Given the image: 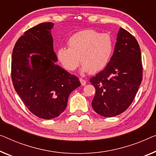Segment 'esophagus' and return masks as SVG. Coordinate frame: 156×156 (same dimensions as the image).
<instances>
[{"label": "esophagus", "instance_id": "1", "mask_svg": "<svg viewBox=\"0 0 156 156\" xmlns=\"http://www.w3.org/2000/svg\"><path fill=\"white\" fill-rule=\"evenodd\" d=\"M80 83H81V85H82L83 86H85L86 85V82H87V81H86L85 80H84V79H83V78H80Z\"/></svg>", "mask_w": 156, "mask_h": 156}]
</instances>
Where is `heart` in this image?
<instances>
[{
	"mask_svg": "<svg viewBox=\"0 0 156 156\" xmlns=\"http://www.w3.org/2000/svg\"><path fill=\"white\" fill-rule=\"evenodd\" d=\"M68 47L57 49V57L62 66L69 71L78 68L81 61L83 73L101 71L110 62L114 50L113 38L92 29L78 31L69 38Z\"/></svg>",
	"mask_w": 156,
	"mask_h": 156,
	"instance_id": "heart-1",
	"label": "heart"
}]
</instances>
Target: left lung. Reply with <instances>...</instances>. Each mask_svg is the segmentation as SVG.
<instances>
[{
  "label": "left lung",
  "instance_id": "1",
  "mask_svg": "<svg viewBox=\"0 0 156 156\" xmlns=\"http://www.w3.org/2000/svg\"><path fill=\"white\" fill-rule=\"evenodd\" d=\"M142 71L138 42L120 28L110 62L90 80L96 90L92 101L95 112L104 117L124 112L136 96L142 80Z\"/></svg>",
  "mask_w": 156,
  "mask_h": 156
}]
</instances>
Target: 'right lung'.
<instances>
[{
  "instance_id": "1",
  "label": "right lung",
  "mask_w": 156,
  "mask_h": 156,
  "mask_svg": "<svg viewBox=\"0 0 156 156\" xmlns=\"http://www.w3.org/2000/svg\"><path fill=\"white\" fill-rule=\"evenodd\" d=\"M53 26L51 22L42 23L28 30L15 43L12 56L15 91L28 109L43 119L63 113L69 94L80 85L76 76L56 64Z\"/></svg>"
}]
</instances>
